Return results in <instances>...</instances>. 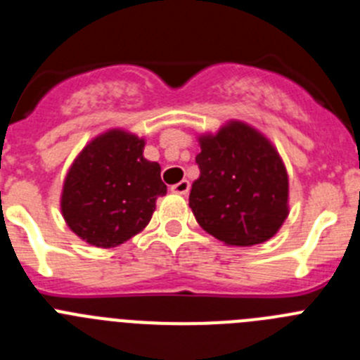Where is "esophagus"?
<instances>
[{
  "mask_svg": "<svg viewBox=\"0 0 360 360\" xmlns=\"http://www.w3.org/2000/svg\"><path fill=\"white\" fill-rule=\"evenodd\" d=\"M189 182H187V180H182V182L174 184V186L171 187V191L176 193V195H187V193H189Z\"/></svg>",
  "mask_w": 360,
  "mask_h": 360,
  "instance_id": "obj_1",
  "label": "esophagus"
}]
</instances>
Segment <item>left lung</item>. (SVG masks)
<instances>
[{
	"instance_id": "8db88e82",
	"label": "left lung",
	"mask_w": 360,
	"mask_h": 360,
	"mask_svg": "<svg viewBox=\"0 0 360 360\" xmlns=\"http://www.w3.org/2000/svg\"><path fill=\"white\" fill-rule=\"evenodd\" d=\"M200 176L189 195L200 227L236 247L270 240L288 216V174L274 146L232 120L200 136Z\"/></svg>"
}]
</instances>
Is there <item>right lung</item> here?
Instances as JSON below:
<instances>
[{
	"instance_id": "right-lung-1",
	"label": "right lung",
	"mask_w": 360,
	"mask_h": 360,
	"mask_svg": "<svg viewBox=\"0 0 360 360\" xmlns=\"http://www.w3.org/2000/svg\"><path fill=\"white\" fill-rule=\"evenodd\" d=\"M144 139L122 129L98 135L66 174L61 211L86 243L117 247L149 224L155 202L167 193L160 165L144 158Z\"/></svg>"
}]
</instances>
